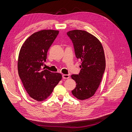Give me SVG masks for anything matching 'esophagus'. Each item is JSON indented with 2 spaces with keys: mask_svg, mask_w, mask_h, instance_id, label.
<instances>
[{
  "mask_svg": "<svg viewBox=\"0 0 132 132\" xmlns=\"http://www.w3.org/2000/svg\"><path fill=\"white\" fill-rule=\"evenodd\" d=\"M62 78L64 79H67L68 78H70V75L68 74H63L62 75Z\"/></svg>",
  "mask_w": 132,
  "mask_h": 132,
  "instance_id": "esophagus-1",
  "label": "esophagus"
}]
</instances>
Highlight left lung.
Returning <instances> with one entry per match:
<instances>
[{"instance_id": "left-lung-1", "label": "left lung", "mask_w": 132, "mask_h": 132, "mask_svg": "<svg viewBox=\"0 0 132 132\" xmlns=\"http://www.w3.org/2000/svg\"><path fill=\"white\" fill-rule=\"evenodd\" d=\"M74 45L76 57L81 61L79 74L71 75L76 82L72 94L80 100L92 97L98 89L105 69V58L100 41L91 34L81 30L67 32Z\"/></svg>"}]
</instances>
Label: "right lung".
<instances>
[{
    "label": "right lung",
    "instance_id": "right-lung-1",
    "mask_svg": "<svg viewBox=\"0 0 132 132\" xmlns=\"http://www.w3.org/2000/svg\"><path fill=\"white\" fill-rule=\"evenodd\" d=\"M58 34V30H54L35 32L21 47L18 61L19 75L27 93L37 101L46 99L62 79L61 74L42 68L48 48Z\"/></svg>",
    "mask_w": 132,
    "mask_h": 132
}]
</instances>
